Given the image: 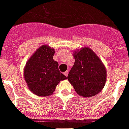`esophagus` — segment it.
<instances>
[{
	"mask_svg": "<svg viewBox=\"0 0 129 129\" xmlns=\"http://www.w3.org/2000/svg\"><path fill=\"white\" fill-rule=\"evenodd\" d=\"M63 74H64V75L66 76V77H68V70L67 71H66Z\"/></svg>",
	"mask_w": 129,
	"mask_h": 129,
	"instance_id": "1",
	"label": "esophagus"
}]
</instances>
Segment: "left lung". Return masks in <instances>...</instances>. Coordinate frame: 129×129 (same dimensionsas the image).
I'll return each instance as SVG.
<instances>
[{
  "label": "left lung",
  "instance_id": "left-lung-1",
  "mask_svg": "<svg viewBox=\"0 0 129 129\" xmlns=\"http://www.w3.org/2000/svg\"><path fill=\"white\" fill-rule=\"evenodd\" d=\"M74 66L68 80L79 96L91 97L102 91L107 81V70L103 63L89 47L74 50Z\"/></svg>",
  "mask_w": 129,
  "mask_h": 129
}]
</instances>
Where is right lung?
<instances>
[{
	"label": "right lung",
	"mask_w": 129,
	"mask_h": 129,
	"mask_svg": "<svg viewBox=\"0 0 129 129\" xmlns=\"http://www.w3.org/2000/svg\"><path fill=\"white\" fill-rule=\"evenodd\" d=\"M54 55V48L48 45L41 46L24 68V77L28 88L37 96L52 95L59 82L67 79L59 70V63L53 59Z\"/></svg>",
	"instance_id": "add662e5"
}]
</instances>
